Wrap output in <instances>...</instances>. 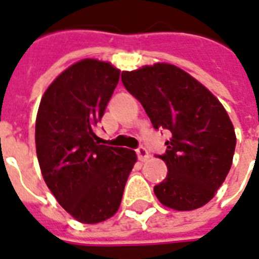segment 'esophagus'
<instances>
[{"instance_id": "esophagus-1", "label": "esophagus", "mask_w": 259, "mask_h": 259, "mask_svg": "<svg viewBox=\"0 0 259 259\" xmlns=\"http://www.w3.org/2000/svg\"><path fill=\"white\" fill-rule=\"evenodd\" d=\"M137 156H139V160H141V162H145V160H148L149 159L148 151H147L145 148H139L137 149Z\"/></svg>"}]
</instances>
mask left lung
Wrapping results in <instances>:
<instances>
[{
  "instance_id": "1",
  "label": "left lung",
  "mask_w": 259,
  "mask_h": 259,
  "mask_svg": "<svg viewBox=\"0 0 259 259\" xmlns=\"http://www.w3.org/2000/svg\"><path fill=\"white\" fill-rule=\"evenodd\" d=\"M122 82L155 129L171 132L160 156L167 177L154 188L159 202L177 211L204 206L225 181L236 147L224 105L198 79L168 63L122 71Z\"/></svg>"
}]
</instances>
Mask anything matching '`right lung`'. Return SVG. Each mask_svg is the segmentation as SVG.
<instances>
[{
	"label": "right lung",
	"instance_id": "obj_1",
	"mask_svg": "<svg viewBox=\"0 0 259 259\" xmlns=\"http://www.w3.org/2000/svg\"><path fill=\"white\" fill-rule=\"evenodd\" d=\"M110 61L82 59L61 72L42 96L35 148L42 177L61 207L82 224L118 211L135 151L100 144L95 129L119 81Z\"/></svg>",
	"mask_w": 259,
	"mask_h": 259
}]
</instances>
